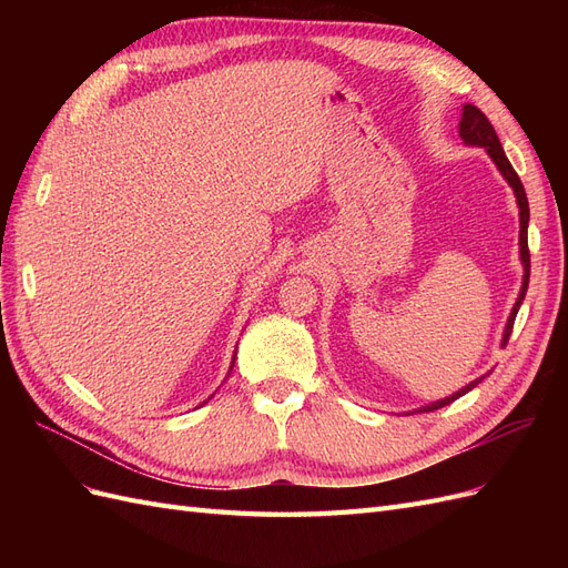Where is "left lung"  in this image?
Returning <instances> with one entry per match:
<instances>
[{"mask_svg": "<svg viewBox=\"0 0 568 568\" xmlns=\"http://www.w3.org/2000/svg\"><path fill=\"white\" fill-rule=\"evenodd\" d=\"M459 136L464 144L469 146H484L488 151V156L493 159V163L497 165V170H500L503 178L509 182V186L514 189V196H517V205H519V253H521V265H524V282H521V291H519V298L517 303H514L511 313H509V320H507V326H505V334H503V348L507 346L509 341V334H511V326H514V320H517V313L519 307L524 303V296H526V288H528V277H530V253H528V217H530V211H528V199H526V192H524V184L519 180V175L514 173V168L509 163V159L505 156V149L500 144V140H497L495 134V128L490 125V120L486 118V113L467 104L462 109V120H459ZM484 379V376H480ZM480 379L467 384L464 388H459L457 393L448 395V398H443L438 403H432L422 407L419 412H434V409H440L445 405L455 403L457 398H462L464 393H469L476 384H480Z\"/></svg>", "mask_w": 568, "mask_h": 568, "instance_id": "8db88e82", "label": "left lung"}]
</instances>
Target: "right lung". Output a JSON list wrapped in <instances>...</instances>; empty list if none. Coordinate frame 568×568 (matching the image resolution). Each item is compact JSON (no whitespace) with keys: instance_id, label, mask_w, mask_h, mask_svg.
Returning a JSON list of instances; mask_svg holds the SVG:
<instances>
[{"instance_id":"1","label":"right lung","mask_w":568,"mask_h":568,"mask_svg":"<svg viewBox=\"0 0 568 568\" xmlns=\"http://www.w3.org/2000/svg\"><path fill=\"white\" fill-rule=\"evenodd\" d=\"M236 355V353H234ZM232 367H234V357H232ZM232 367H230V372H232Z\"/></svg>"}]
</instances>
